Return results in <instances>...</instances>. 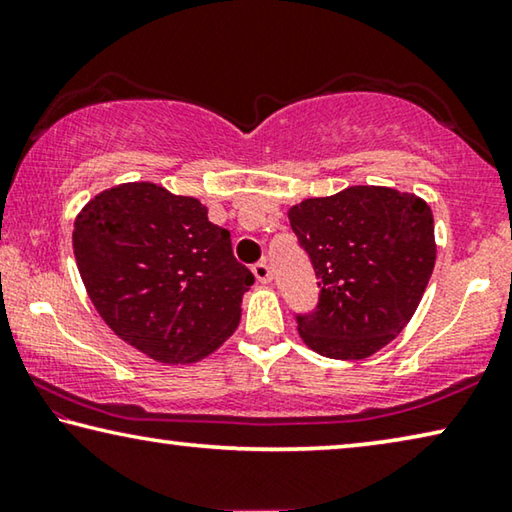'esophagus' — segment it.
<instances>
[{
  "instance_id": "obj_1",
  "label": "esophagus",
  "mask_w": 512,
  "mask_h": 512,
  "mask_svg": "<svg viewBox=\"0 0 512 512\" xmlns=\"http://www.w3.org/2000/svg\"><path fill=\"white\" fill-rule=\"evenodd\" d=\"M253 273H255L257 282H271V266L266 264L264 259L253 266Z\"/></svg>"
}]
</instances>
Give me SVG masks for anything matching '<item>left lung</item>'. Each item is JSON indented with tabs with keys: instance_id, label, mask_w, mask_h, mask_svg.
Instances as JSON below:
<instances>
[{
	"instance_id": "obj_1",
	"label": "left lung",
	"mask_w": 512,
	"mask_h": 512,
	"mask_svg": "<svg viewBox=\"0 0 512 512\" xmlns=\"http://www.w3.org/2000/svg\"><path fill=\"white\" fill-rule=\"evenodd\" d=\"M287 216L319 278L317 308L296 315L305 345L361 361L398 338L437 259L430 204L395 188L349 186Z\"/></svg>"
}]
</instances>
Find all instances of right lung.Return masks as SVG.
<instances>
[{
  "mask_svg": "<svg viewBox=\"0 0 512 512\" xmlns=\"http://www.w3.org/2000/svg\"><path fill=\"white\" fill-rule=\"evenodd\" d=\"M73 250L103 322L158 363L216 352L255 282L200 200L149 181L96 195L75 218Z\"/></svg>",
  "mask_w": 512,
  "mask_h": 512,
  "instance_id": "right-lung-1",
  "label": "right lung"
}]
</instances>
